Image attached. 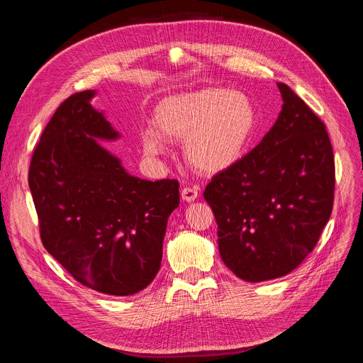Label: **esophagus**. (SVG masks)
Listing matches in <instances>:
<instances>
[{
  "label": "esophagus",
  "mask_w": 363,
  "mask_h": 363,
  "mask_svg": "<svg viewBox=\"0 0 363 363\" xmlns=\"http://www.w3.org/2000/svg\"><path fill=\"white\" fill-rule=\"evenodd\" d=\"M199 196V188L196 186H186L182 189V199L188 203H192Z\"/></svg>",
  "instance_id": "34e87169"
}]
</instances>
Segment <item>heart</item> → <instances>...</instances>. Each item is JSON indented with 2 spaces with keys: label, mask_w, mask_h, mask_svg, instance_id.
<instances>
[{
  "label": "heart",
  "mask_w": 363,
  "mask_h": 363,
  "mask_svg": "<svg viewBox=\"0 0 363 363\" xmlns=\"http://www.w3.org/2000/svg\"><path fill=\"white\" fill-rule=\"evenodd\" d=\"M155 130L140 136L147 156H159L164 140L182 142L191 167L218 174L244 157L257 128V112L250 98L223 87L184 92L163 98L152 113Z\"/></svg>",
  "instance_id": "b5f03b06"
}]
</instances>
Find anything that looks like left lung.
<instances>
[{
	"instance_id": "8db88e82",
	"label": "left lung",
	"mask_w": 363,
	"mask_h": 363,
	"mask_svg": "<svg viewBox=\"0 0 363 363\" xmlns=\"http://www.w3.org/2000/svg\"><path fill=\"white\" fill-rule=\"evenodd\" d=\"M277 86L283 106L276 124L204 191L223 262L252 283L300 265L320 239L335 199V157L324 123L289 86Z\"/></svg>"
}]
</instances>
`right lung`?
<instances>
[{
    "instance_id": "right-lung-1",
    "label": "right lung",
    "mask_w": 363,
    "mask_h": 363,
    "mask_svg": "<svg viewBox=\"0 0 363 363\" xmlns=\"http://www.w3.org/2000/svg\"><path fill=\"white\" fill-rule=\"evenodd\" d=\"M94 91L65 100L33 152L28 186L43 247L84 286L133 295L155 280L179 182L142 180L98 144L119 135L91 106Z\"/></svg>"
}]
</instances>
